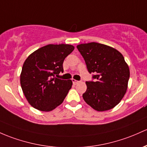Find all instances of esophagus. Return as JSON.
<instances>
[{"mask_svg":"<svg viewBox=\"0 0 147 147\" xmlns=\"http://www.w3.org/2000/svg\"><path fill=\"white\" fill-rule=\"evenodd\" d=\"M72 83H73L75 85V84H78L79 82H80L79 81H77V80H75V79H72Z\"/></svg>","mask_w":147,"mask_h":147,"instance_id":"esophagus-1","label":"esophagus"}]
</instances>
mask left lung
I'll list each match as a JSON object with an SVG mask.
<instances>
[{
  "instance_id": "obj_1",
  "label": "left lung",
  "mask_w": 147,
  "mask_h": 147,
  "mask_svg": "<svg viewBox=\"0 0 147 147\" xmlns=\"http://www.w3.org/2000/svg\"><path fill=\"white\" fill-rule=\"evenodd\" d=\"M77 48L96 79L86 82L87 89L82 95L84 101L98 112L114 108L126 93L130 77L123 55L112 47L97 42L80 44Z\"/></svg>"
}]
</instances>
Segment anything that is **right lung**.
Returning <instances> with one entry per match:
<instances>
[{
	"mask_svg": "<svg viewBox=\"0 0 147 147\" xmlns=\"http://www.w3.org/2000/svg\"><path fill=\"white\" fill-rule=\"evenodd\" d=\"M71 45H47L37 49L24 61L20 75L22 91L32 107L50 112L63 102L72 80L58 79L63 72L64 59L73 51Z\"/></svg>",
	"mask_w": 147,
	"mask_h": 147,
	"instance_id": "add662e5",
	"label": "right lung"
}]
</instances>
